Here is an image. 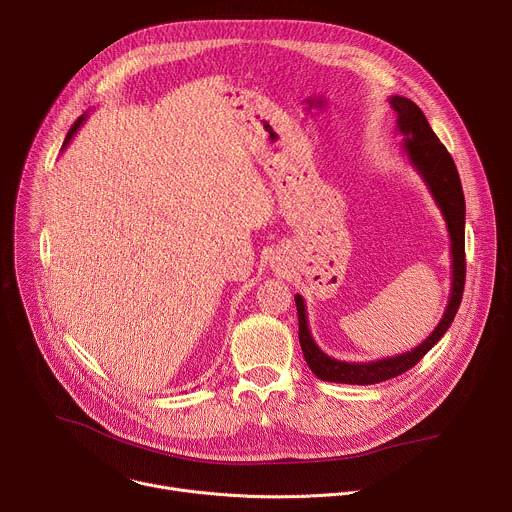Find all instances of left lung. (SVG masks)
Wrapping results in <instances>:
<instances>
[{"label":"left lung","instance_id":"8db88e82","mask_svg":"<svg viewBox=\"0 0 512 512\" xmlns=\"http://www.w3.org/2000/svg\"><path fill=\"white\" fill-rule=\"evenodd\" d=\"M391 107L397 113V131L403 135V150L423 178L429 194L433 196L437 208L442 210L450 233V253H452V289L446 312L435 326V330L415 348L373 360V362H344L338 358L328 356L312 338L308 326V312L304 298L296 294V308H298V322H300V344L304 358L312 373L328 383H344V385H375L389 381L393 377L403 375L405 371L413 369L415 364L437 344L440 338L452 326L456 312L462 302L464 294V279H466V253H464V227H466V202L462 182L456 170V164L444 143L437 139L433 129L429 127L423 111L405 97L393 95L389 99Z\"/></svg>","mask_w":512,"mask_h":512}]
</instances>
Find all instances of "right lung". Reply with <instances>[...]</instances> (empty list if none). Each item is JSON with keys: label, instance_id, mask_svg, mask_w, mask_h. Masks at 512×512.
Listing matches in <instances>:
<instances>
[{"label": "right lung", "instance_id": "obj_1", "mask_svg": "<svg viewBox=\"0 0 512 512\" xmlns=\"http://www.w3.org/2000/svg\"><path fill=\"white\" fill-rule=\"evenodd\" d=\"M85 119H87V113H85V115H81V117H79V119L75 121V125H72V127H70V131L66 133V139H64V143H62V150H64V148H66V145L70 143V139L77 135V129H79V127H81V125L85 123Z\"/></svg>", "mask_w": 512, "mask_h": 512}]
</instances>
